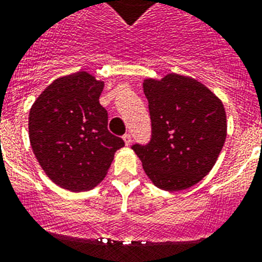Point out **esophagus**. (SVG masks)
Listing matches in <instances>:
<instances>
[{"label": "esophagus", "mask_w": 262, "mask_h": 262, "mask_svg": "<svg viewBox=\"0 0 262 262\" xmlns=\"http://www.w3.org/2000/svg\"><path fill=\"white\" fill-rule=\"evenodd\" d=\"M124 141H125V144L126 145H130L132 144V134L130 133H125L124 134Z\"/></svg>", "instance_id": "obj_1"}]
</instances>
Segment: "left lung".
<instances>
[{"instance_id": "1", "label": "left lung", "mask_w": 262, "mask_h": 262, "mask_svg": "<svg viewBox=\"0 0 262 262\" xmlns=\"http://www.w3.org/2000/svg\"><path fill=\"white\" fill-rule=\"evenodd\" d=\"M151 136L134 144L145 172L157 187L179 191L196 185L215 165L227 137L223 103L206 85L170 74L146 79Z\"/></svg>"}]
</instances>
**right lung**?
Listing matches in <instances>:
<instances>
[{
	"instance_id": "obj_1",
	"label": "right lung",
	"mask_w": 262,
	"mask_h": 262,
	"mask_svg": "<svg viewBox=\"0 0 262 262\" xmlns=\"http://www.w3.org/2000/svg\"><path fill=\"white\" fill-rule=\"evenodd\" d=\"M104 83L85 71L59 77L29 115V137L42 169L66 190L87 191L103 181L124 140L108 130L99 97Z\"/></svg>"
}]
</instances>
